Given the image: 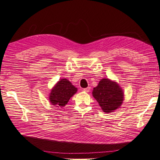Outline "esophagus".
I'll list each match as a JSON object with an SVG mask.
<instances>
[{"instance_id":"esophagus-1","label":"esophagus","mask_w":160,"mask_h":160,"mask_svg":"<svg viewBox=\"0 0 160 160\" xmlns=\"http://www.w3.org/2000/svg\"><path fill=\"white\" fill-rule=\"evenodd\" d=\"M84 91H85V92H89V91H90V87H87V88H85V89H83Z\"/></svg>"}]
</instances>
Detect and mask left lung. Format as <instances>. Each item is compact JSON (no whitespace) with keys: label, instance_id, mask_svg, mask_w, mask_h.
<instances>
[{"label":"left lung","instance_id":"obj_1","mask_svg":"<svg viewBox=\"0 0 160 160\" xmlns=\"http://www.w3.org/2000/svg\"><path fill=\"white\" fill-rule=\"evenodd\" d=\"M92 95L104 113H108L122 106L124 93L116 81L102 78L93 90Z\"/></svg>","mask_w":160,"mask_h":160}]
</instances>
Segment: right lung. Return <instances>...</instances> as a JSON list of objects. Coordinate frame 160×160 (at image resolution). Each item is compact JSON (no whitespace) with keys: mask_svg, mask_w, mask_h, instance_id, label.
<instances>
[{"mask_svg":"<svg viewBox=\"0 0 160 160\" xmlns=\"http://www.w3.org/2000/svg\"><path fill=\"white\" fill-rule=\"evenodd\" d=\"M77 91L78 88L74 87L69 80L62 78L58 81L51 90L49 100L54 107H64Z\"/></svg>","mask_w":160,"mask_h":160,"instance_id":"obj_1","label":"right lung"}]
</instances>
